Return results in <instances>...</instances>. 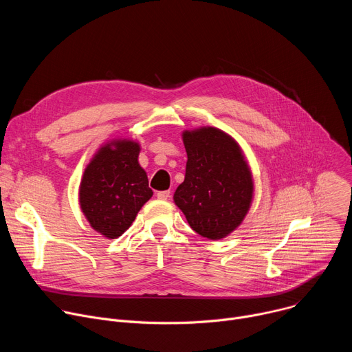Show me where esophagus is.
I'll use <instances>...</instances> for the list:
<instances>
[{
  "instance_id": "34e87169",
  "label": "esophagus",
  "mask_w": 352,
  "mask_h": 352,
  "mask_svg": "<svg viewBox=\"0 0 352 352\" xmlns=\"http://www.w3.org/2000/svg\"><path fill=\"white\" fill-rule=\"evenodd\" d=\"M170 190H159L157 193H156V196L159 197V199H163V200H166V199H168L170 197Z\"/></svg>"
}]
</instances>
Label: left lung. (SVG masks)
I'll list each match as a JSON object with an SVG mask.
<instances>
[{
	"instance_id": "left-lung-1",
	"label": "left lung",
	"mask_w": 352,
	"mask_h": 352,
	"mask_svg": "<svg viewBox=\"0 0 352 352\" xmlns=\"http://www.w3.org/2000/svg\"><path fill=\"white\" fill-rule=\"evenodd\" d=\"M185 179L174 202L190 228L209 239L232 232L246 216L254 182L238 143L217 128L185 131Z\"/></svg>"
}]
</instances>
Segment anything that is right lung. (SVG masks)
I'll return each mask as SVG.
<instances>
[{"label": "right lung", "instance_id": "obj_1", "mask_svg": "<svg viewBox=\"0 0 352 352\" xmlns=\"http://www.w3.org/2000/svg\"><path fill=\"white\" fill-rule=\"evenodd\" d=\"M139 143L120 139L104 144L85 170L79 202L90 226L114 239L133 223L152 197L144 170L139 166Z\"/></svg>", "mask_w": 352, "mask_h": 352}]
</instances>
